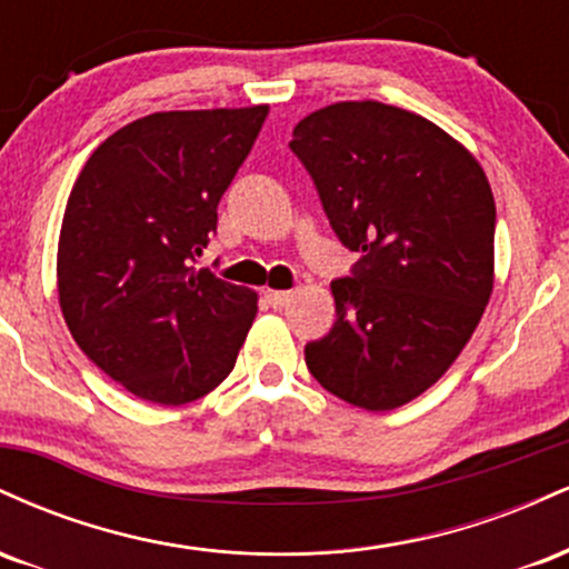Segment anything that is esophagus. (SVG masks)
<instances>
[{"instance_id":"1","label":"esophagus","mask_w":569,"mask_h":569,"mask_svg":"<svg viewBox=\"0 0 569 569\" xmlns=\"http://www.w3.org/2000/svg\"><path fill=\"white\" fill-rule=\"evenodd\" d=\"M293 293L291 291H276V289H267L264 291V302L270 307H276V310H280V307H286L291 302Z\"/></svg>"}]
</instances>
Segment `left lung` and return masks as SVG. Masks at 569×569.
<instances>
[{"label":"left lung","mask_w":569,"mask_h":569,"mask_svg":"<svg viewBox=\"0 0 569 569\" xmlns=\"http://www.w3.org/2000/svg\"><path fill=\"white\" fill-rule=\"evenodd\" d=\"M289 147L337 238L361 253L331 283L337 321L305 348L307 369L352 407H403L452 367L492 297L485 168L436 122L380 101L318 109Z\"/></svg>","instance_id":"8db88e82"}]
</instances>
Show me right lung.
I'll use <instances>...</instances> for the list:
<instances>
[{"label": "right lung", "instance_id": "obj_1", "mask_svg": "<svg viewBox=\"0 0 569 569\" xmlns=\"http://www.w3.org/2000/svg\"><path fill=\"white\" fill-rule=\"evenodd\" d=\"M270 107L154 112L109 136L71 187L58 238V302L103 375L160 407L227 380L257 291L194 257Z\"/></svg>", "mask_w": 569, "mask_h": 569}]
</instances>
